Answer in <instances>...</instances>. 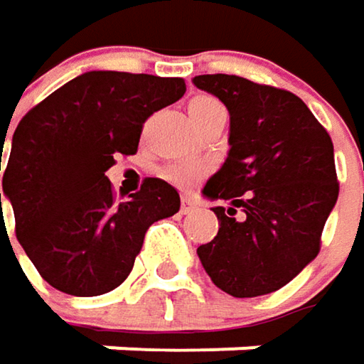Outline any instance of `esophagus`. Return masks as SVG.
Returning <instances> with one entry per match:
<instances>
[{
    "label": "esophagus",
    "instance_id": "1",
    "mask_svg": "<svg viewBox=\"0 0 364 364\" xmlns=\"http://www.w3.org/2000/svg\"><path fill=\"white\" fill-rule=\"evenodd\" d=\"M195 210H197V203H195V201H193L191 197H186V195H184V197H182V205H180V212H182V214H193Z\"/></svg>",
    "mask_w": 364,
    "mask_h": 364
}]
</instances>
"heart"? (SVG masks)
I'll return each mask as SVG.
<instances>
[{
  "label": "heart",
  "instance_id": "heart-1",
  "mask_svg": "<svg viewBox=\"0 0 364 364\" xmlns=\"http://www.w3.org/2000/svg\"><path fill=\"white\" fill-rule=\"evenodd\" d=\"M212 103H218V101L212 99V97H195V99L188 103V112H197V109L208 107V105H212ZM203 171H205V167H203L201 163H197V161H180V163L169 165V167L163 171V176H165L169 182L178 184V186H191L193 182H197V180L203 176Z\"/></svg>",
  "mask_w": 364,
  "mask_h": 364
}]
</instances>
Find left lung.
<instances>
[{
    "mask_svg": "<svg viewBox=\"0 0 364 364\" xmlns=\"http://www.w3.org/2000/svg\"><path fill=\"white\" fill-rule=\"evenodd\" d=\"M193 85L229 109V152L208 180L218 233L197 248L212 282L231 296H259L288 284L320 250L339 195L333 141L292 92L227 74ZM242 218L235 219L237 208Z\"/></svg>",
    "mask_w": 364,
    "mask_h": 364,
    "instance_id": "left-lung-1",
    "label": "left lung"
}]
</instances>
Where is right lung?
Returning <instances> with one entry per match:
<instances>
[{
  "instance_id": "right-lung-1",
  "label": "right lung",
  "mask_w": 364,
  "mask_h": 364,
  "mask_svg": "<svg viewBox=\"0 0 364 364\" xmlns=\"http://www.w3.org/2000/svg\"><path fill=\"white\" fill-rule=\"evenodd\" d=\"M184 92L182 78L87 72L18 122L4 199L18 244L53 288L74 296L114 290L133 269L146 229L180 210L178 191L159 178L118 201L105 171L118 152L135 154L144 120Z\"/></svg>"
}]
</instances>
